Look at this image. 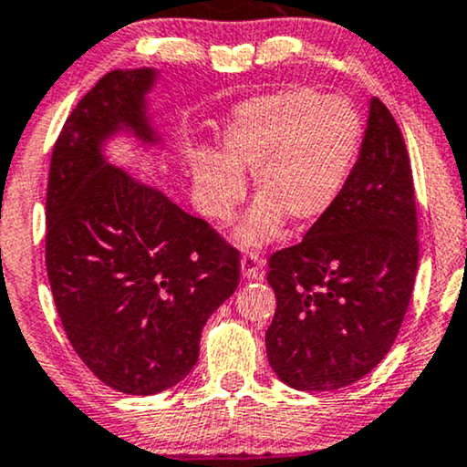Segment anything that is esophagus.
<instances>
[{
	"instance_id": "obj_1",
	"label": "esophagus",
	"mask_w": 467,
	"mask_h": 467,
	"mask_svg": "<svg viewBox=\"0 0 467 467\" xmlns=\"http://www.w3.org/2000/svg\"><path fill=\"white\" fill-rule=\"evenodd\" d=\"M240 273H243L244 279L249 281H262L264 270H262V260L257 253H246L240 260Z\"/></svg>"
}]
</instances>
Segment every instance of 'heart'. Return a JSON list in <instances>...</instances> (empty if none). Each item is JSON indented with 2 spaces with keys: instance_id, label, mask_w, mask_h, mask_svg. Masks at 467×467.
Masks as SVG:
<instances>
[{
  "instance_id": "b5f03b06",
  "label": "heart",
  "mask_w": 467,
  "mask_h": 467,
  "mask_svg": "<svg viewBox=\"0 0 467 467\" xmlns=\"http://www.w3.org/2000/svg\"><path fill=\"white\" fill-rule=\"evenodd\" d=\"M361 145V119L344 97L284 88L235 106L218 131V153L188 151L190 177L205 216L227 221L253 172L260 199L235 227L244 249L275 240L284 218L312 224L342 194Z\"/></svg>"
}]
</instances>
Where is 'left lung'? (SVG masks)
<instances>
[{"label":"left lung","mask_w":467,"mask_h":467,"mask_svg":"<svg viewBox=\"0 0 467 467\" xmlns=\"http://www.w3.org/2000/svg\"><path fill=\"white\" fill-rule=\"evenodd\" d=\"M268 268L277 309L266 353L285 385L347 388L389 353L416 281L418 216L405 140L377 97L342 194Z\"/></svg>","instance_id":"left-lung-1"}]
</instances>
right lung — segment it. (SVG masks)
<instances>
[{
	"label": "right lung",
	"mask_w": 467,
	"mask_h": 467,
	"mask_svg": "<svg viewBox=\"0 0 467 467\" xmlns=\"http://www.w3.org/2000/svg\"><path fill=\"white\" fill-rule=\"evenodd\" d=\"M160 71L103 75L51 153L45 264L68 342L99 381L151 396L188 377L207 318L234 295L238 251L162 190L112 164L125 136L164 151L149 114Z\"/></svg>",
	"instance_id": "add662e5"
}]
</instances>
